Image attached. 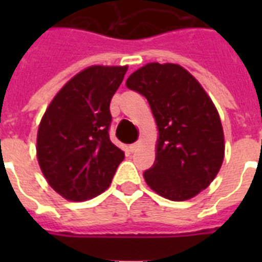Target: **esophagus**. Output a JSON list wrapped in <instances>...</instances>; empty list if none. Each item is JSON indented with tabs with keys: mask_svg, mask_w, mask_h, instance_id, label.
Wrapping results in <instances>:
<instances>
[{
	"mask_svg": "<svg viewBox=\"0 0 262 262\" xmlns=\"http://www.w3.org/2000/svg\"><path fill=\"white\" fill-rule=\"evenodd\" d=\"M140 145H141V143H135V144H132L130 147H129V149H130V152H136L137 149L140 148Z\"/></svg>",
	"mask_w": 262,
	"mask_h": 262,
	"instance_id": "1",
	"label": "esophagus"
}]
</instances>
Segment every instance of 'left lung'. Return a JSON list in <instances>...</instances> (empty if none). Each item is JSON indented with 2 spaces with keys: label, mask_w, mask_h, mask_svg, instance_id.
<instances>
[{
  "label": "left lung",
  "mask_w": 262,
  "mask_h": 262,
  "mask_svg": "<svg viewBox=\"0 0 262 262\" xmlns=\"http://www.w3.org/2000/svg\"><path fill=\"white\" fill-rule=\"evenodd\" d=\"M126 87L147 98L159 132L145 182L171 201L193 199L224 159L223 126L212 99L178 63H147L127 77Z\"/></svg>",
  "instance_id": "left-lung-1"
}]
</instances>
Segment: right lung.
I'll use <instances>...</instances> for the list:
<instances>
[{
    "label": "right lung",
    "mask_w": 262,
    "mask_h": 262,
    "mask_svg": "<svg viewBox=\"0 0 262 262\" xmlns=\"http://www.w3.org/2000/svg\"><path fill=\"white\" fill-rule=\"evenodd\" d=\"M127 67L92 65L57 92L39 123L36 156L47 183L69 201L110 186L125 155L111 143L110 100Z\"/></svg>",
    "instance_id": "1"
}]
</instances>
